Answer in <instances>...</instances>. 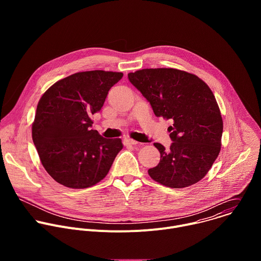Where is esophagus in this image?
Returning <instances> with one entry per match:
<instances>
[{"mask_svg": "<svg viewBox=\"0 0 261 261\" xmlns=\"http://www.w3.org/2000/svg\"><path fill=\"white\" fill-rule=\"evenodd\" d=\"M124 143H125L126 145H135V144H137L138 142L135 141V140H133V139H131V138H126V139L124 140Z\"/></svg>", "mask_w": 261, "mask_h": 261, "instance_id": "1", "label": "esophagus"}]
</instances>
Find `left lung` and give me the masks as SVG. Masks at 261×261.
Wrapping results in <instances>:
<instances>
[{
    "mask_svg": "<svg viewBox=\"0 0 261 261\" xmlns=\"http://www.w3.org/2000/svg\"><path fill=\"white\" fill-rule=\"evenodd\" d=\"M130 83L150 102L156 117L172 120L169 150L158 142L160 162L150 176L169 188L196 184L211 169L221 150L223 121L216 98L198 76L173 68L129 73Z\"/></svg>",
    "mask_w": 261,
    "mask_h": 261,
    "instance_id": "obj_1",
    "label": "left lung"
}]
</instances>
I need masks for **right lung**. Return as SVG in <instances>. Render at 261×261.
<instances>
[{"label": "right lung", "mask_w": 261, "mask_h": 261, "mask_svg": "<svg viewBox=\"0 0 261 261\" xmlns=\"http://www.w3.org/2000/svg\"><path fill=\"white\" fill-rule=\"evenodd\" d=\"M122 77V72H77L54 84L40 98L32 125L33 141L47 173L65 187L96 185L123 148L120 138L107 139L93 130L91 119Z\"/></svg>", "instance_id": "obj_1"}]
</instances>
